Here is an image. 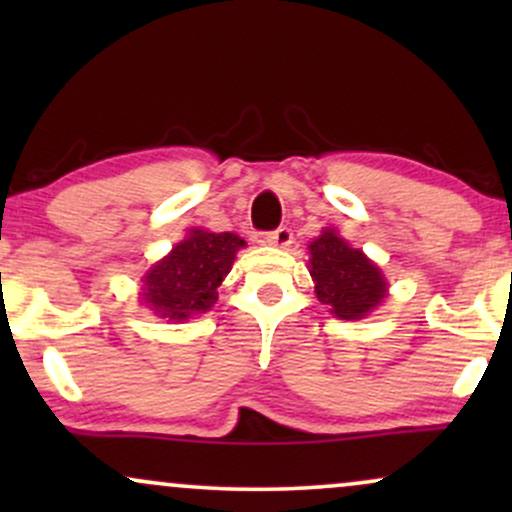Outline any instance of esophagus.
<instances>
[{"instance_id": "1", "label": "esophagus", "mask_w": 512, "mask_h": 512, "mask_svg": "<svg viewBox=\"0 0 512 512\" xmlns=\"http://www.w3.org/2000/svg\"><path fill=\"white\" fill-rule=\"evenodd\" d=\"M264 243L274 245V248H289V245L293 243L291 228L281 226V228H276V231H269L267 236H264Z\"/></svg>"}]
</instances>
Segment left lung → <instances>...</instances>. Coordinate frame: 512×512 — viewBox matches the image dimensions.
<instances>
[{"label": "left lung", "instance_id": "obj_1", "mask_svg": "<svg viewBox=\"0 0 512 512\" xmlns=\"http://www.w3.org/2000/svg\"><path fill=\"white\" fill-rule=\"evenodd\" d=\"M308 250L317 301L325 303L334 317L361 320L383 303L387 281L378 264L351 248L334 228H325Z\"/></svg>", "mask_w": 512, "mask_h": 512}]
</instances>
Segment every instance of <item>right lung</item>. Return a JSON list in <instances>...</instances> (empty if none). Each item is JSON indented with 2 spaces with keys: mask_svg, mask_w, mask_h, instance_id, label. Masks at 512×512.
Wrapping results in <instances>:
<instances>
[{
  "mask_svg": "<svg viewBox=\"0 0 512 512\" xmlns=\"http://www.w3.org/2000/svg\"><path fill=\"white\" fill-rule=\"evenodd\" d=\"M243 245L245 240L236 233L190 231V236L144 274V305L158 317L175 322L209 313L219 301L223 276L231 272Z\"/></svg>",
  "mask_w": 512,
  "mask_h": 512,
  "instance_id": "add662e5",
  "label": "right lung"
}]
</instances>
